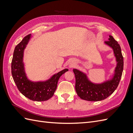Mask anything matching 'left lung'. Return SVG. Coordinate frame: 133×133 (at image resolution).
Wrapping results in <instances>:
<instances>
[{"instance_id":"left-lung-1","label":"left lung","mask_w":133,"mask_h":133,"mask_svg":"<svg viewBox=\"0 0 133 133\" xmlns=\"http://www.w3.org/2000/svg\"><path fill=\"white\" fill-rule=\"evenodd\" d=\"M109 37L108 41L104 42V44L113 51L116 63L113 73L109 76V79L102 83H95L91 81L85 73L73 69L75 90L82 99L93 102L104 100L113 93L119 85L123 70V57L118 42L110 35H109Z\"/></svg>"}]
</instances>
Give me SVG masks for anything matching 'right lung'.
Returning <instances> with one entry per match:
<instances>
[{
    "instance_id": "right-lung-1",
    "label": "right lung",
    "mask_w": 133,
    "mask_h": 133,
    "mask_svg": "<svg viewBox=\"0 0 133 133\" xmlns=\"http://www.w3.org/2000/svg\"><path fill=\"white\" fill-rule=\"evenodd\" d=\"M31 37V34L28 35L15 46L11 62V74L18 90L25 97L33 101H46L53 96L59 78L68 69L60 71L43 81L33 82L28 79L23 58L24 50Z\"/></svg>"
}]
</instances>
